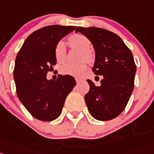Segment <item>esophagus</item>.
<instances>
[{
  "instance_id": "obj_1",
  "label": "esophagus",
  "mask_w": 154,
  "mask_h": 154,
  "mask_svg": "<svg viewBox=\"0 0 154 154\" xmlns=\"http://www.w3.org/2000/svg\"><path fill=\"white\" fill-rule=\"evenodd\" d=\"M75 80H76V82L77 83H80L81 81H82V79L80 78V77H76Z\"/></svg>"
}]
</instances>
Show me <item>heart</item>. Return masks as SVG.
<instances>
[{
  "label": "heart",
  "mask_w": 154,
  "mask_h": 154,
  "mask_svg": "<svg viewBox=\"0 0 154 154\" xmlns=\"http://www.w3.org/2000/svg\"><path fill=\"white\" fill-rule=\"evenodd\" d=\"M69 44L72 48L81 50L79 58H85L88 60H91L92 54L90 51L91 42L86 36L83 35H73L69 38ZM56 60L58 63H63L66 60V47L63 41L57 43L54 49ZM88 63L85 60H81L77 63H66L60 68V71L63 75H69L79 77L86 70Z\"/></svg>",
  "instance_id": "obj_1"
}]
</instances>
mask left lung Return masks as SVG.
Listing matches in <instances>:
<instances>
[{
  "mask_svg": "<svg viewBox=\"0 0 154 154\" xmlns=\"http://www.w3.org/2000/svg\"><path fill=\"white\" fill-rule=\"evenodd\" d=\"M95 50L93 72L102 75L100 86L88 80L85 96L90 114L100 121L113 119L123 112L134 88L136 66L133 53L118 35L105 29L78 27Z\"/></svg>",
  "mask_w": 154,
  "mask_h": 154,
  "instance_id": "1",
  "label": "left lung"
}]
</instances>
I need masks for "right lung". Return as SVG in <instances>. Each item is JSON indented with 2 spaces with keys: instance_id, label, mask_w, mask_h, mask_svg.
Instances as JSON below:
<instances>
[{
  "instance_id": "obj_1",
  "label": "right lung",
  "mask_w": 154,
  "mask_h": 154,
  "mask_svg": "<svg viewBox=\"0 0 154 154\" xmlns=\"http://www.w3.org/2000/svg\"><path fill=\"white\" fill-rule=\"evenodd\" d=\"M76 28L53 25L35 31L25 39L16 57L14 79L17 95L37 119L50 122L57 119L75 86L72 76L59 75L57 81H48L46 74L57 63V43Z\"/></svg>"
}]
</instances>
